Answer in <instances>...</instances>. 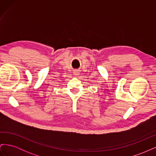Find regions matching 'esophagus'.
Instances as JSON below:
<instances>
[{"label": "esophagus", "mask_w": 156, "mask_h": 156, "mask_svg": "<svg viewBox=\"0 0 156 156\" xmlns=\"http://www.w3.org/2000/svg\"><path fill=\"white\" fill-rule=\"evenodd\" d=\"M73 74L75 75V76H78V75H79V74H80L79 70H78V69L75 70L73 72Z\"/></svg>", "instance_id": "esophagus-1"}]
</instances>
